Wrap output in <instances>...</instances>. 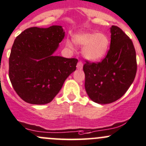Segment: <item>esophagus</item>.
Here are the masks:
<instances>
[{"label":"esophagus","mask_w":146,"mask_h":146,"mask_svg":"<svg viewBox=\"0 0 146 146\" xmlns=\"http://www.w3.org/2000/svg\"><path fill=\"white\" fill-rule=\"evenodd\" d=\"M82 68H83V64H82V62L81 61H78L77 64V68L81 70V69H82Z\"/></svg>","instance_id":"esophagus-1"}]
</instances>
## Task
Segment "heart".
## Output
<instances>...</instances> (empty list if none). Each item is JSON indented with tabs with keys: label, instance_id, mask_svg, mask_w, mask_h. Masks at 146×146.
I'll return each instance as SVG.
<instances>
[{
	"label": "heart",
	"instance_id": "obj_1",
	"mask_svg": "<svg viewBox=\"0 0 146 146\" xmlns=\"http://www.w3.org/2000/svg\"><path fill=\"white\" fill-rule=\"evenodd\" d=\"M73 41L76 45L84 47L83 56L89 61H96L104 58L109 48L110 41L108 37L104 33L85 32L73 36ZM69 48L73 49L70 42H66Z\"/></svg>",
	"mask_w": 146,
	"mask_h": 146
}]
</instances>
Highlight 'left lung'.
<instances>
[{
	"label": "left lung",
	"mask_w": 146,
	"mask_h": 146,
	"mask_svg": "<svg viewBox=\"0 0 146 146\" xmlns=\"http://www.w3.org/2000/svg\"><path fill=\"white\" fill-rule=\"evenodd\" d=\"M110 49L101 62L86 61L85 87L89 97L100 104L113 103L131 86L137 70L136 51L131 40L116 26L110 27Z\"/></svg>",
	"instance_id": "left-lung-1"
}]
</instances>
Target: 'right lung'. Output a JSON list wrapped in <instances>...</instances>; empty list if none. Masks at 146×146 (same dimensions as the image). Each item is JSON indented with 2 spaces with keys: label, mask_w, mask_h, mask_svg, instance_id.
Wrapping results in <instances>:
<instances>
[{
  "label": "right lung",
  "mask_w": 146,
  "mask_h": 146,
  "mask_svg": "<svg viewBox=\"0 0 146 146\" xmlns=\"http://www.w3.org/2000/svg\"><path fill=\"white\" fill-rule=\"evenodd\" d=\"M61 26L31 27L15 40L9 58V78L22 100L36 105L48 104L75 71L78 59L53 54L64 39Z\"/></svg>",
  "instance_id": "1"
}]
</instances>
